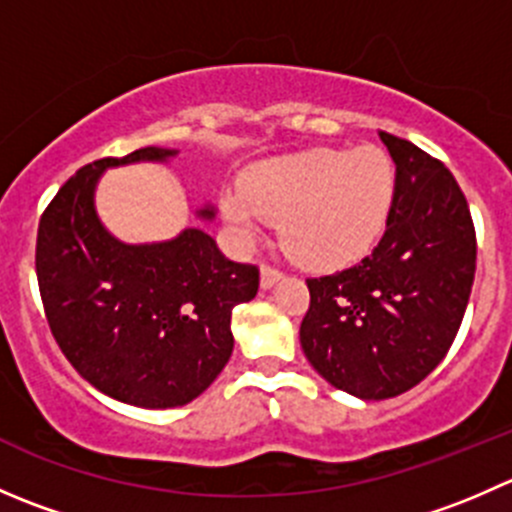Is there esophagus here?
<instances>
[{
  "label": "esophagus",
  "mask_w": 512,
  "mask_h": 512,
  "mask_svg": "<svg viewBox=\"0 0 512 512\" xmlns=\"http://www.w3.org/2000/svg\"><path fill=\"white\" fill-rule=\"evenodd\" d=\"M280 280H282V272L280 270H275V267H270V265H262L260 267V287L262 289L275 287Z\"/></svg>",
  "instance_id": "esophagus-1"
}]
</instances>
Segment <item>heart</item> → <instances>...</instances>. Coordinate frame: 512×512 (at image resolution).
Returning a JSON list of instances; mask_svg holds the SVG:
<instances>
[{
  "mask_svg": "<svg viewBox=\"0 0 512 512\" xmlns=\"http://www.w3.org/2000/svg\"><path fill=\"white\" fill-rule=\"evenodd\" d=\"M394 200V168L376 146L297 153L265 160L245 185L223 195V215L242 242L280 220L294 262L312 270L347 265L371 250Z\"/></svg>",
  "mask_w": 512,
  "mask_h": 512,
  "instance_id": "heart-1",
  "label": "heart"
}]
</instances>
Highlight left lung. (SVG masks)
Instances as JSON below:
<instances>
[{
  "mask_svg": "<svg viewBox=\"0 0 512 512\" xmlns=\"http://www.w3.org/2000/svg\"><path fill=\"white\" fill-rule=\"evenodd\" d=\"M379 138L396 165L384 237L359 265L307 280L299 327L314 371L366 401L404 394L441 364L476 275V230L451 170L411 141Z\"/></svg>",
  "mask_w": 512,
  "mask_h": 512,
  "instance_id": "1",
  "label": "left lung"
}]
</instances>
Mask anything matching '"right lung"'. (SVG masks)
<instances>
[{"label": "right lung", "instance_id": "add662e5", "mask_svg": "<svg viewBox=\"0 0 512 512\" xmlns=\"http://www.w3.org/2000/svg\"><path fill=\"white\" fill-rule=\"evenodd\" d=\"M175 156L148 146L84 165L61 185L36 235V277L56 344L94 389L141 409L185 406L218 379L235 344L232 307L260 287L257 267L227 260L200 227L128 245L101 223L103 170ZM198 218L213 220V205Z\"/></svg>", "mask_w": 512, "mask_h": 512}]
</instances>
